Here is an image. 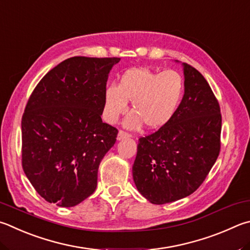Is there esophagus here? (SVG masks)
Masks as SVG:
<instances>
[{"mask_svg":"<svg viewBox=\"0 0 250 250\" xmlns=\"http://www.w3.org/2000/svg\"><path fill=\"white\" fill-rule=\"evenodd\" d=\"M131 135L129 134V133H126V132H125V131H119V133H118V137H117V139L118 140H124V139H125V138H130Z\"/></svg>","mask_w":250,"mask_h":250,"instance_id":"1","label":"esophagus"}]
</instances>
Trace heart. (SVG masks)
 Here are the masks:
<instances>
[{
  "label": "heart",
  "instance_id": "1",
  "mask_svg": "<svg viewBox=\"0 0 250 250\" xmlns=\"http://www.w3.org/2000/svg\"><path fill=\"white\" fill-rule=\"evenodd\" d=\"M185 93V81L177 71H152L135 67L125 72L118 85L107 86L104 93V118L116 124L120 116L132 109L125 121L130 129L140 128L143 122L149 129H158L178 111Z\"/></svg>",
  "mask_w": 250,
  "mask_h": 250
}]
</instances>
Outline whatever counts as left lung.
<instances>
[{
    "label": "left lung",
    "mask_w": 250,
    "mask_h": 250,
    "mask_svg": "<svg viewBox=\"0 0 250 250\" xmlns=\"http://www.w3.org/2000/svg\"><path fill=\"white\" fill-rule=\"evenodd\" d=\"M183 67L185 94L178 111L156 132L139 139L132 167L137 189L153 204L196 191L220 154L219 102L200 72L187 63Z\"/></svg>",
    "instance_id": "left-lung-1"
}]
</instances>
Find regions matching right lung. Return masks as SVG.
Here are the masks:
<instances>
[{
	"label": "right lung",
	"instance_id": "right-lung-1",
	"mask_svg": "<svg viewBox=\"0 0 250 250\" xmlns=\"http://www.w3.org/2000/svg\"><path fill=\"white\" fill-rule=\"evenodd\" d=\"M119 58L73 57L43 76L21 118L22 169L58 207L93 194L98 167L118 130L102 120L108 75Z\"/></svg>",
	"mask_w": 250,
	"mask_h": 250
}]
</instances>
